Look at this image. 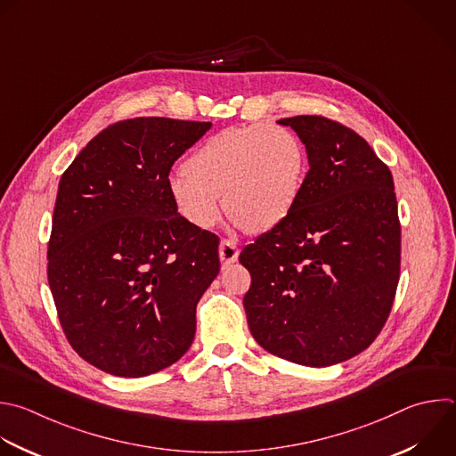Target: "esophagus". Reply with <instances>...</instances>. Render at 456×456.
I'll return each mask as SVG.
<instances>
[{
  "instance_id": "obj_1",
  "label": "esophagus",
  "mask_w": 456,
  "mask_h": 456,
  "mask_svg": "<svg viewBox=\"0 0 456 456\" xmlns=\"http://www.w3.org/2000/svg\"><path fill=\"white\" fill-rule=\"evenodd\" d=\"M218 254H220V259H222L224 265H231L238 259L240 248L236 247V243H232L229 240H222L220 247H218Z\"/></svg>"
}]
</instances>
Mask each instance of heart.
I'll return each instance as SVG.
<instances>
[{"instance_id": "heart-1", "label": "heart", "mask_w": 456, "mask_h": 456, "mask_svg": "<svg viewBox=\"0 0 456 456\" xmlns=\"http://www.w3.org/2000/svg\"><path fill=\"white\" fill-rule=\"evenodd\" d=\"M308 174V151L288 126L254 123L211 135L168 179L177 213L197 229L213 227L222 211L238 227L265 232L295 209Z\"/></svg>"}]
</instances>
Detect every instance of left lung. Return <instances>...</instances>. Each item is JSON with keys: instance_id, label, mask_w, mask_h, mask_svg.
Returning a JSON list of instances; mask_svg holds the SVG:
<instances>
[{"instance_id": "left-lung-1", "label": "left lung", "mask_w": 456, "mask_h": 456, "mask_svg": "<svg viewBox=\"0 0 456 456\" xmlns=\"http://www.w3.org/2000/svg\"><path fill=\"white\" fill-rule=\"evenodd\" d=\"M306 144L310 170L293 213L240 254L252 282L247 322L268 353L330 367L381 333L401 272V224L388 167L326 116L279 119Z\"/></svg>"}]
</instances>
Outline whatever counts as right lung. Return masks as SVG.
<instances>
[{
	"label": "right lung",
	"mask_w": 456,
	"mask_h": 456,
	"mask_svg": "<svg viewBox=\"0 0 456 456\" xmlns=\"http://www.w3.org/2000/svg\"><path fill=\"white\" fill-rule=\"evenodd\" d=\"M209 128L123 119L94 135L61 177L48 282L69 346L107 374H154L195 338L197 302L220 272V240L177 213L167 183Z\"/></svg>",
	"instance_id": "obj_1"
}]
</instances>
